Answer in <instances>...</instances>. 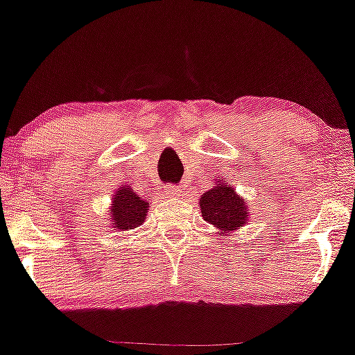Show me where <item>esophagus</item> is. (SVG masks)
I'll return each mask as SVG.
<instances>
[{
    "instance_id": "1",
    "label": "esophagus",
    "mask_w": 355,
    "mask_h": 355,
    "mask_svg": "<svg viewBox=\"0 0 355 355\" xmlns=\"http://www.w3.org/2000/svg\"><path fill=\"white\" fill-rule=\"evenodd\" d=\"M182 190L178 189V187L175 185H166L165 187V195H168V197H180Z\"/></svg>"
}]
</instances>
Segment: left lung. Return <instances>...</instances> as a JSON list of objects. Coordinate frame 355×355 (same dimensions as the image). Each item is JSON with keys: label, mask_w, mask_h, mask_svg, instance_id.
<instances>
[{"label": "left lung", "mask_w": 355, "mask_h": 355, "mask_svg": "<svg viewBox=\"0 0 355 355\" xmlns=\"http://www.w3.org/2000/svg\"><path fill=\"white\" fill-rule=\"evenodd\" d=\"M200 214L205 222L220 230V235H229L242 229L250 218L245 198L232 189L227 182L215 178L214 187L200 197Z\"/></svg>", "instance_id": "1"}]
</instances>
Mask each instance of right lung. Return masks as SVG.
Masks as SVG:
<instances>
[{"label":"right lung","mask_w":355,"mask_h":355,"mask_svg":"<svg viewBox=\"0 0 355 355\" xmlns=\"http://www.w3.org/2000/svg\"><path fill=\"white\" fill-rule=\"evenodd\" d=\"M150 203L144 200L132 187L121 185L112 197L110 207V222L112 229L118 232L137 229L145 222Z\"/></svg>","instance_id":"obj_1"}]
</instances>
